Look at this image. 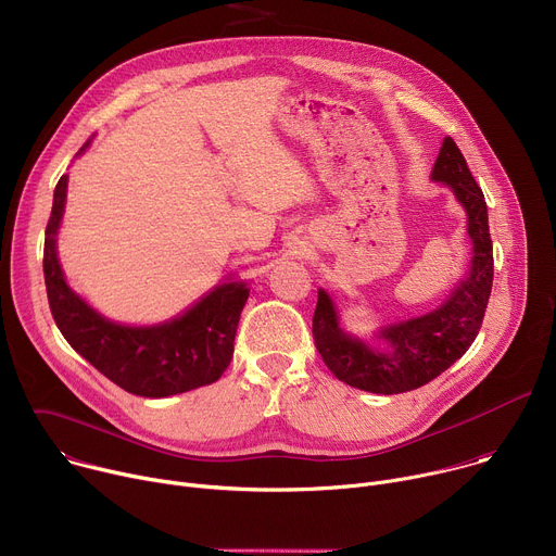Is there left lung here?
Instances as JSON below:
<instances>
[{
    "label": "left lung",
    "mask_w": 556,
    "mask_h": 556,
    "mask_svg": "<svg viewBox=\"0 0 556 556\" xmlns=\"http://www.w3.org/2000/svg\"><path fill=\"white\" fill-rule=\"evenodd\" d=\"M431 180L448 187L466 213L472 253L468 273L431 312L380 326L374 341L345 330L328 290L319 288L312 337L328 369L345 384L371 393L418 389L466 354L482 328L493 288V242L482 189L453 138H444Z\"/></svg>",
    "instance_id": "left-lung-1"
}]
</instances>
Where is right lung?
I'll list each match as a JSON object with an SVG mask.
<instances>
[{"label": "right lung", "mask_w": 556, "mask_h": 556, "mask_svg": "<svg viewBox=\"0 0 556 556\" xmlns=\"http://www.w3.org/2000/svg\"><path fill=\"white\" fill-rule=\"evenodd\" d=\"M92 138L78 149L81 155ZM67 176H61L46 228L43 277L48 303L65 341L121 389L144 399H169L215 382L230 363L237 324L249 301V281L228 275L163 324L125 326L108 319L61 270L56 235L63 222Z\"/></svg>", "instance_id": "obj_1"}]
</instances>
